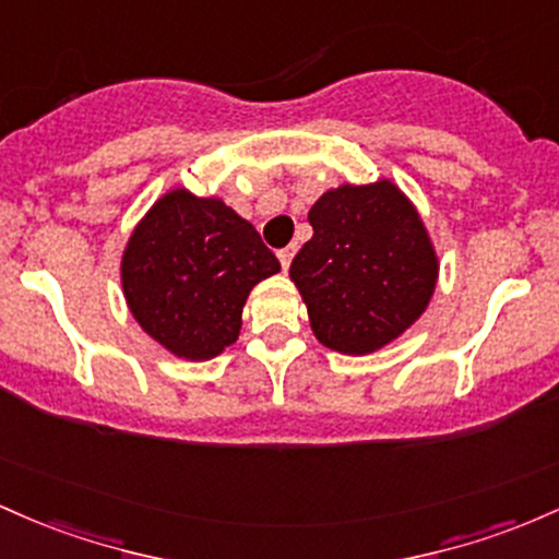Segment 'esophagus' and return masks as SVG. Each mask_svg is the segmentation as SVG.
<instances>
[{"label": "esophagus", "instance_id": "esophagus-1", "mask_svg": "<svg viewBox=\"0 0 559 559\" xmlns=\"http://www.w3.org/2000/svg\"><path fill=\"white\" fill-rule=\"evenodd\" d=\"M293 255H296V246H287V248H282L280 253H277V259H280V263H282V269H290V261H293Z\"/></svg>", "mask_w": 559, "mask_h": 559}]
</instances>
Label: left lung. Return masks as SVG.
<instances>
[{
    "label": "left lung",
    "mask_w": 559,
    "mask_h": 559,
    "mask_svg": "<svg viewBox=\"0 0 559 559\" xmlns=\"http://www.w3.org/2000/svg\"><path fill=\"white\" fill-rule=\"evenodd\" d=\"M313 237L290 263L322 346L364 356L399 341L430 306L436 246L396 181L328 190L309 211Z\"/></svg>",
    "instance_id": "obj_1"
}]
</instances>
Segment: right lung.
<instances>
[{
	"label": "right lung",
	"mask_w": 559,
	"mask_h": 559,
	"mask_svg": "<svg viewBox=\"0 0 559 559\" xmlns=\"http://www.w3.org/2000/svg\"><path fill=\"white\" fill-rule=\"evenodd\" d=\"M277 255L222 198L174 187L150 205L121 253V290L134 322L168 354L209 361L240 335L242 309Z\"/></svg>",
	"instance_id": "obj_1"
}]
</instances>
